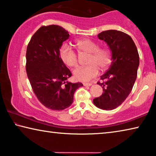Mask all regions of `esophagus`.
Listing matches in <instances>:
<instances>
[{"label": "esophagus", "instance_id": "esophagus-1", "mask_svg": "<svg viewBox=\"0 0 156 156\" xmlns=\"http://www.w3.org/2000/svg\"><path fill=\"white\" fill-rule=\"evenodd\" d=\"M91 84H92L91 83H83V85L85 86V87H90Z\"/></svg>", "mask_w": 156, "mask_h": 156}]
</instances>
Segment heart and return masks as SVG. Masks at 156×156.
<instances>
[{"instance_id":"heart-1","label":"heart","mask_w":156,"mask_h":156,"mask_svg":"<svg viewBox=\"0 0 156 156\" xmlns=\"http://www.w3.org/2000/svg\"><path fill=\"white\" fill-rule=\"evenodd\" d=\"M80 54H89L86 67H79L73 72L78 80L87 82L98 74L99 68L104 71L112 62V52L108 47H99V44L89 38L79 39L76 41ZM60 58L65 65L75 68L78 65V57L76 53L68 45L63 44L60 49Z\"/></svg>"}]
</instances>
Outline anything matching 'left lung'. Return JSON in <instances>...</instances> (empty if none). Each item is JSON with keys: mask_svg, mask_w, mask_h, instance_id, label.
Returning <instances> with one entry per match:
<instances>
[{"mask_svg": "<svg viewBox=\"0 0 156 156\" xmlns=\"http://www.w3.org/2000/svg\"><path fill=\"white\" fill-rule=\"evenodd\" d=\"M112 52V63L98 82L103 89L101 96L93 100L97 107L112 110L125 101L135 83L139 66L138 49L130 36L118 30H107L98 35ZM105 80V81L104 80Z\"/></svg>", "mask_w": 156, "mask_h": 156, "instance_id": "1", "label": "left lung"}]
</instances>
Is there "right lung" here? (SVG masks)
Listing matches in <instances>:
<instances>
[{
  "mask_svg": "<svg viewBox=\"0 0 156 156\" xmlns=\"http://www.w3.org/2000/svg\"><path fill=\"white\" fill-rule=\"evenodd\" d=\"M69 37L59 25L42 26L31 37L26 52V72L31 88L42 105L51 110L70 106L81 83L67 81L70 70L60 58V48Z\"/></svg>",
  "mask_w": 156,
  "mask_h": 156,
  "instance_id": "1",
  "label": "right lung"
}]
</instances>
